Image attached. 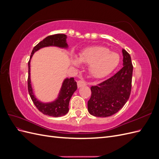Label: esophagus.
Instances as JSON below:
<instances>
[{"instance_id":"obj_1","label":"esophagus","mask_w":159,"mask_h":159,"mask_svg":"<svg viewBox=\"0 0 159 159\" xmlns=\"http://www.w3.org/2000/svg\"><path fill=\"white\" fill-rule=\"evenodd\" d=\"M77 84H78V88L81 87V86H85L87 85V83H86V81H84V80H79L78 81V83H77Z\"/></svg>"}]
</instances>
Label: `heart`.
<instances>
[{"label": "heart", "mask_w": 159, "mask_h": 159, "mask_svg": "<svg viewBox=\"0 0 159 159\" xmlns=\"http://www.w3.org/2000/svg\"><path fill=\"white\" fill-rule=\"evenodd\" d=\"M120 61L117 53L109 52L105 47L93 46L81 52L77 57L72 58V64L75 66H80L81 62L89 64V72L94 78H101L109 75L116 68Z\"/></svg>", "instance_id": "b5f03b06"}]
</instances>
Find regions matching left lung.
Masks as SVG:
<instances>
[{"label":"left lung","mask_w":159,"mask_h":159,"mask_svg":"<svg viewBox=\"0 0 159 159\" xmlns=\"http://www.w3.org/2000/svg\"><path fill=\"white\" fill-rule=\"evenodd\" d=\"M123 68L110 78L91 86L88 102L89 113L95 117H106L117 113L129 98L133 66L131 56L123 49Z\"/></svg>","instance_id":"8db88e82"}]
</instances>
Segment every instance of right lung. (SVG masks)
Listing matches in <instances>:
<instances>
[{"label":"right lung","mask_w":159,"mask_h":159,"mask_svg":"<svg viewBox=\"0 0 159 159\" xmlns=\"http://www.w3.org/2000/svg\"><path fill=\"white\" fill-rule=\"evenodd\" d=\"M66 35L64 34H56L45 38L42 41L40 42L34 48L30 60L28 61V90L31 98V99L37 109L46 115L52 117H61L68 113L69 111V103L72 95L78 88L76 81L74 78H66L63 84L57 99L51 103H42L38 101L33 93L32 88L30 84V59L34 53L42 48L47 46H57L60 48H67L68 44L66 43Z\"/></svg>","instance_id":"add662e5"}]
</instances>
